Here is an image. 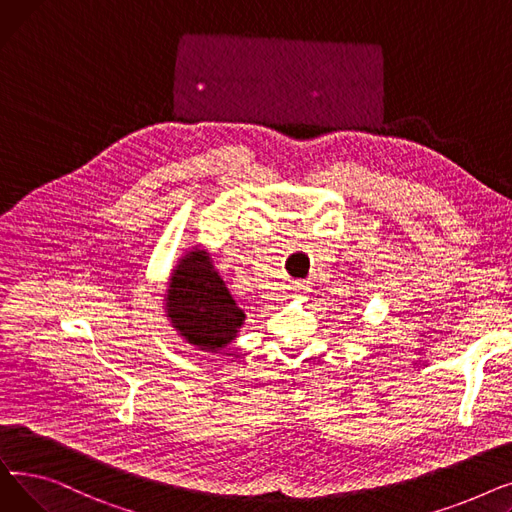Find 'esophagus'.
<instances>
[{
  "label": "esophagus",
  "instance_id": "34e87169",
  "mask_svg": "<svg viewBox=\"0 0 512 512\" xmlns=\"http://www.w3.org/2000/svg\"><path fill=\"white\" fill-rule=\"evenodd\" d=\"M292 288L297 290V292H307L309 290V282H294Z\"/></svg>",
  "mask_w": 512,
  "mask_h": 512
}]
</instances>
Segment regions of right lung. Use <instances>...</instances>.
Masks as SVG:
<instances>
[{"mask_svg": "<svg viewBox=\"0 0 512 512\" xmlns=\"http://www.w3.org/2000/svg\"><path fill=\"white\" fill-rule=\"evenodd\" d=\"M168 317L180 336L201 351H218L234 340L245 313L203 251L186 255L168 288Z\"/></svg>", "mask_w": 512, "mask_h": 512, "instance_id": "right-lung-1", "label": "right lung"}]
</instances>
